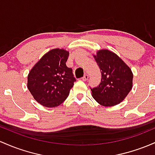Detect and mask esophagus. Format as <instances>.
<instances>
[{
  "mask_svg": "<svg viewBox=\"0 0 155 155\" xmlns=\"http://www.w3.org/2000/svg\"><path fill=\"white\" fill-rule=\"evenodd\" d=\"M88 78H89V76H88V74H87L84 75V76H83L82 79H82L83 81H87L88 79Z\"/></svg>",
  "mask_w": 155,
  "mask_h": 155,
  "instance_id": "esophagus-1",
  "label": "esophagus"
}]
</instances>
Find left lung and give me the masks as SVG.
<instances>
[{
	"label": "left lung",
	"instance_id": "obj_1",
	"mask_svg": "<svg viewBox=\"0 0 155 155\" xmlns=\"http://www.w3.org/2000/svg\"><path fill=\"white\" fill-rule=\"evenodd\" d=\"M93 57L101 71V79L99 85L91 89L92 96L102 106L118 104L132 90L133 74L130 68L107 49L98 51Z\"/></svg>",
	"mask_w": 155,
	"mask_h": 155
}]
</instances>
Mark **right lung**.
<instances>
[{"mask_svg": "<svg viewBox=\"0 0 155 155\" xmlns=\"http://www.w3.org/2000/svg\"><path fill=\"white\" fill-rule=\"evenodd\" d=\"M69 51L54 48L44 54L28 75L27 87L40 104L55 107L68 96L76 79L66 66Z\"/></svg>", "mask_w": 155, "mask_h": 155, "instance_id": "1", "label": "right lung"}]
</instances>
